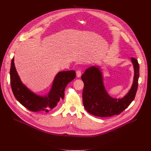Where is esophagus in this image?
Wrapping results in <instances>:
<instances>
[{
  "label": "esophagus",
  "mask_w": 151,
  "mask_h": 151,
  "mask_svg": "<svg viewBox=\"0 0 151 151\" xmlns=\"http://www.w3.org/2000/svg\"><path fill=\"white\" fill-rule=\"evenodd\" d=\"M76 73V76H77L78 78L81 77V72L80 70H77Z\"/></svg>",
  "instance_id": "esophagus-1"
}]
</instances>
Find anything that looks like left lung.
Here are the masks:
<instances>
[{
	"label": "left lung",
	"instance_id": "1",
	"mask_svg": "<svg viewBox=\"0 0 151 151\" xmlns=\"http://www.w3.org/2000/svg\"><path fill=\"white\" fill-rule=\"evenodd\" d=\"M132 61L134 69V82L130 90L122 99H113L107 93L99 68L93 66L85 70L81 76L84 83L82 99L88 113L99 117H109L120 114L131 104L136 96L139 77L138 61L133 57Z\"/></svg>",
	"mask_w": 151,
	"mask_h": 151
}]
</instances>
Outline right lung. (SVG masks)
<instances>
[{
    "label": "right lung",
    "mask_w": 151,
    "mask_h": 151,
    "mask_svg": "<svg viewBox=\"0 0 151 151\" xmlns=\"http://www.w3.org/2000/svg\"><path fill=\"white\" fill-rule=\"evenodd\" d=\"M75 77L74 70L59 72L54 80L48 96H39L30 91L21 82L15 68L14 58L11 61L10 82L13 94L21 104L32 112H47L54 108L60 100H63L66 87Z\"/></svg>",
    "instance_id": "right-lung-1"
}]
</instances>
